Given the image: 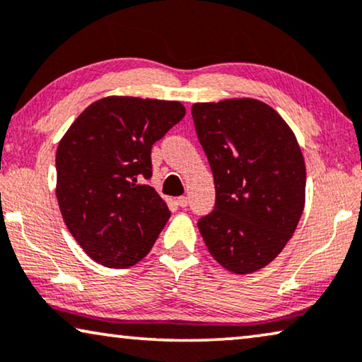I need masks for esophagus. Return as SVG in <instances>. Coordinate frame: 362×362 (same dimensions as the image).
<instances>
[{
  "mask_svg": "<svg viewBox=\"0 0 362 362\" xmlns=\"http://www.w3.org/2000/svg\"><path fill=\"white\" fill-rule=\"evenodd\" d=\"M177 205L185 208L188 205V198L187 197H179V198H177Z\"/></svg>",
  "mask_w": 362,
  "mask_h": 362,
  "instance_id": "obj_1",
  "label": "esophagus"
}]
</instances>
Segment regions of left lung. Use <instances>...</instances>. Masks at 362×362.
<instances>
[{
	"label": "left lung",
	"instance_id": "8db88e82",
	"mask_svg": "<svg viewBox=\"0 0 362 362\" xmlns=\"http://www.w3.org/2000/svg\"><path fill=\"white\" fill-rule=\"evenodd\" d=\"M192 116L216 190L198 230L226 271L256 272L281 254L302 216L307 172L297 137L254 98L195 103Z\"/></svg>",
	"mask_w": 362,
	"mask_h": 362
}]
</instances>
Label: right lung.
I'll use <instances>...</instances> for the list:
<instances>
[{"label": "right lung", "instance_id": "obj_1", "mask_svg": "<svg viewBox=\"0 0 362 362\" xmlns=\"http://www.w3.org/2000/svg\"><path fill=\"white\" fill-rule=\"evenodd\" d=\"M183 116L179 101L106 96L60 139V213L75 241L101 266H134L170 218L167 203L146 180L152 175V144Z\"/></svg>", "mask_w": 362, "mask_h": 362}]
</instances>
